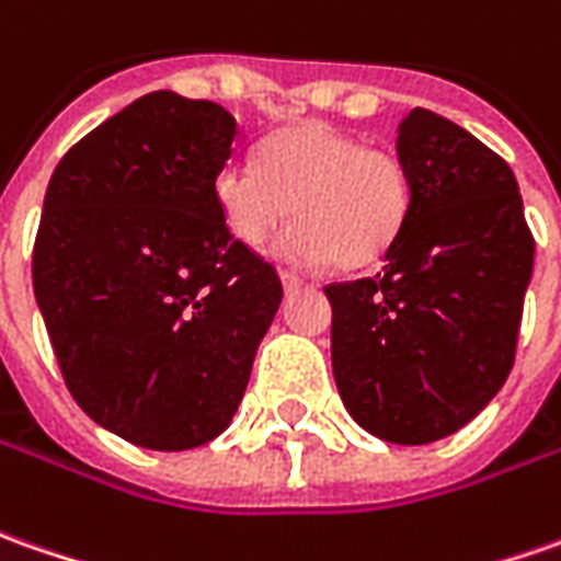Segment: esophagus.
Instances as JSON below:
<instances>
[{
  "label": "esophagus",
  "instance_id": "obj_1",
  "mask_svg": "<svg viewBox=\"0 0 561 561\" xmlns=\"http://www.w3.org/2000/svg\"><path fill=\"white\" fill-rule=\"evenodd\" d=\"M279 279H282V288L291 295V291H297L300 285H304V279L300 276H295V273H279Z\"/></svg>",
  "mask_w": 561,
  "mask_h": 561
}]
</instances>
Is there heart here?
<instances>
[{
	"label": "heart",
	"instance_id": "b5f03b06",
	"mask_svg": "<svg viewBox=\"0 0 561 561\" xmlns=\"http://www.w3.org/2000/svg\"><path fill=\"white\" fill-rule=\"evenodd\" d=\"M215 202L227 232L249 249L295 215L276 242L279 257L365 270L405 230L414 186L396 152L365 147L329 122H304L266 144L261 165L232 159L217 171Z\"/></svg>",
	"mask_w": 561,
	"mask_h": 561
}]
</instances>
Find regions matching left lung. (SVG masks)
Listing matches in <instances>:
<instances>
[{
	"mask_svg": "<svg viewBox=\"0 0 561 561\" xmlns=\"http://www.w3.org/2000/svg\"><path fill=\"white\" fill-rule=\"evenodd\" d=\"M396 131L414 186L409 224L375 279L325 288L331 368L362 430L426 445L504 387L535 239L513 171L479 137L421 106Z\"/></svg>",
	"mask_w": 561,
	"mask_h": 561,
	"instance_id": "obj_1",
	"label": "left lung"
}]
</instances>
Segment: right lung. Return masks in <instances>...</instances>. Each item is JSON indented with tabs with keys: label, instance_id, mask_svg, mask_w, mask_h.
<instances>
[{
	"label": "right lung",
	"instance_id": "obj_1",
	"mask_svg": "<svg viewBox=\"0 0 561 561\" xmlns=\"http://www.w3.org/2000/svg\"><path fill=\"white\" fill-rule=\"evenodd\" d=\"M239 125L174 91L137 98L51 174L33 291L57 365L94 424L152 451L217 439L282 304L236 242L215 178Z\"/></svg>",
	"mask_w": 561,
	"mask_h": 561
}]
</instances>
